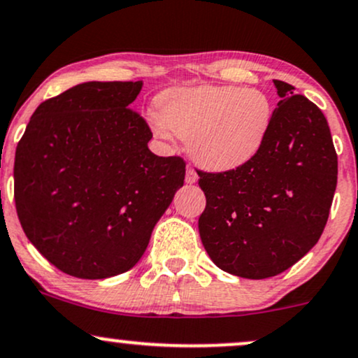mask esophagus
Returning a JSON list of instances; mask_svg holds the SVG:
<instances>
[{"label": "esophagus", "instance_id": "1", "mask_svg": "<svg viewBox=\"0 0 358 358\" xmlns=\"http://www.w3.org/2000/svg\"><path fill=\"white\" fill-rule=\"evenodd\" d=\"M198 180V175H196V171L193 170L192 166H187V175H185V182L187 183H195Z\"/></svg>", "mask_w": 358, "mask_h": 358}]
</instances>
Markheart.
I'll return each instance as SVG.
<instances>
[{
    "label": "heart",
    "mask_w": 358,
    "mask_h": 358,
    "mask_svg": "<svg viewBox=\"0 0 358 358\" xmlns=\"http://www.w3.org/2000/svg\"><path fill=\"white\" fill-rule=\"evenodd\" d=\"M272 122V100L262 90L212 85L165 92L152 116L157 135L187 140L193 160L210 171H231L252 162Z\"/></svg>",
    "instance_id": "obj_1"
}]
</instances>
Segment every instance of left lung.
<instances>
[{
  "instance_id": "obj_1",
  "label": "left lung",
  "mask_w": 358,
  "mask_h": 358,
  "mask_svg": "<svg viewBox=\"0 0 358 358\" xmlns=\"http://www.w3.org/2000/svg\"><path fill=\"white\" fill-rule=\"evenodd\" d=\"M280 96L260 153L222 173L200 171L198 218L213 264L242 278L285 272L318 242L337 187V153L320 108L273 80Z\"/></svg>"
}]
</instances>
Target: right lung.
I'll use <instances>...</instances> for the list:
<instances>
[{"label":"right lung","instance_id":"1","mask_svg":"<svg viewBox=\"0 0 358 358\" xmlns=\"http://www.w3.org/2000/svg\"><path fill=\"white\" fill-rule=\"evenodd\" d=\"M143 81H88L43 101L15 157V203L28 240L76 278L124 273L183 187L185 162L150 152L133 101Z\"/></svg>","mask_w":358,"mask_h":358}]
</instances>
